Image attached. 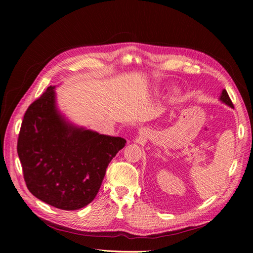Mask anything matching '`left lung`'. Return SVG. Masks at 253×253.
Wrapping results in <instances>:
<instances>
[{
    "label": "left lung",
    "instance_id": "8db88e82",
    "mask_svg": "<svg viewBox=\"0 0 253 253\" xmlns=\"http://www.w3.org/2000/svg\"><path fill=\"white\" fill-rule=\"evenodd\" d=\"M219 100H220L221 102H223V103L227 104L228 106H230V108H232V109H233V103H232V101H231L230 97H229V95H228V93H227V90H226V89H223V90H221V94H220V97H219Z\"/></svg>",
    "mask_w": 253,
    "mask_h": 253
}]
</instances>
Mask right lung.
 Segmentation results:
<instances>
[{"label":"right lung","mask_w":253,"mask_h":253,"mask_svg":"<svg viewBox=\"0 0 253 253\" xmlns=\"http://www.w3.org/2000/svg\"><path fill=\"white\" fill-rule=\"evenodd\" d=\"M126 142L70 124L57 109L55 86H49L28 106L17 150L30 193L70 211L94 200L106 168Z\"/></svg>","instance_id":"right-lung-1"}]
</instances>
